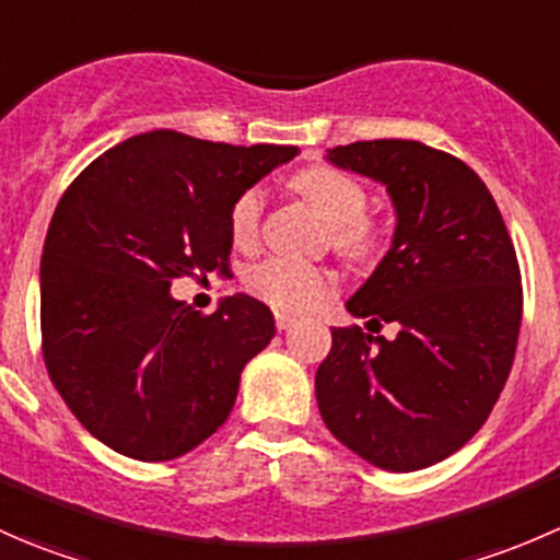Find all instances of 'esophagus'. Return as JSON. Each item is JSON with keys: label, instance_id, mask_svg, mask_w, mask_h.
Returning <instances> with one entry per match:
<instances>
[{"label": "esophagus", "instance_id": "obj_1", "mask_svg": "<svg viewBox=\"0 0 560 560\" xmlns=\"http://www.w3.org/2000/svg\"><path fill=\"white\" fill-rule=\"evenodd\" d=\"M273 322H276V327H279V330H287V327H292V325H295V319H292L290 314H281V312H276Z\"/></svg>", "mask_w": 560, "mask_h": 560}]
</instances>
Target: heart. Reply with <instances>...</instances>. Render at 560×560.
<instances>
[{
	"label": "heart",
	"instance_id": "1",
	"mask_svg": "<svg viewBox=\"0 0 560 560\" xmlns=\"http://www.w3.org/2000/svg\"><path fill=\"white\" fill-rule=\"evenodd\" d=\"M292 189L301 191L327 222L332 252L349 262H369L385 246V230L369 211V191L360 180L330 165H314L292 175ZM265 191L248 186L230 206V238L238 248L257 246L262 230ZM246 290L276 312L303 314L336 295L338 279L330 268L268 257L246 273Z\"/></svg>",
	"mask_w": 560,
	"mask_h": 560
}]
</instances>
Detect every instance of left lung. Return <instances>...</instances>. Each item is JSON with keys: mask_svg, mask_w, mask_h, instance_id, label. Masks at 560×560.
Instances as JSON below:
<instances>
[{"mask_svg": "<svg viewBox=\"0 0 560 560\" xmlns=\"http://www.w3.org/2000/svg\"><path fill=\"white\" fill-rule=\"evenodd\" d=\"M327 160L393 197V248L347 308L371 325L395 322L398 336L332 327L316 369L319 415L374 466L428 468L485 425L510 380L523 314L515 244L482 178L447 151L358 140Z\"/></svg>", "mask_w": 560, "mask_h": 560, "instance_id": "left-lung-1", "label": "left lung"}]
</instances>
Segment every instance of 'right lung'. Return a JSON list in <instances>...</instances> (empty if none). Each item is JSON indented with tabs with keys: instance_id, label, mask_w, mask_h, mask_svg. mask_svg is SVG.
Masks as SVG:
<instances>
[{
	"instance_id": "obj_1",
	"label": "right lung",
	"mask_w": 560,
	"mask_h": 560,
	"mask_svg": "<svg viewBox=\"0 0 560 560\" xmlns=\"http://www.w3.org/2000/svg\"><path fill=\"white\" fill-rule=\"evenodd\" d=\"M295 154L156 129L67 186L39 265L43 360L67 409L110 450L173 460L224 425L273 314L248 295L200 314L171 284L228 273L230 206Z\"/></svg>"
}]
</instances>
